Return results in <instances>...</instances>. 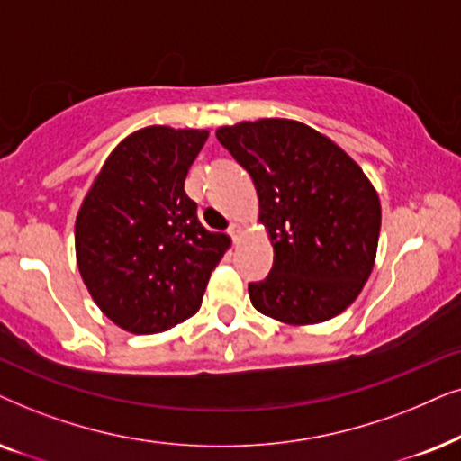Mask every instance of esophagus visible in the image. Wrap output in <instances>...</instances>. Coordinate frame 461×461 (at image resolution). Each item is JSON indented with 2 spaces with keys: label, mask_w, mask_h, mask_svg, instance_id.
<instances>
[{
  "label": "esophagus",
  "mask_w": 461,
  "mask_h": 461,
  "mask_svg": "<svg viewBox=\"0 0 461 461\" xmlns=\"http://www.w3.org/2000/svg\"><path fill=\"white\" fill-rule=\"evenodd\" d=\"M227 234H230L234 240H238L242 234V225L240 223H230V227H227Z\"/></svg>",
  "instance_id": "1"
}]
</instances>
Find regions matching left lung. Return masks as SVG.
Listing matches in <instances>:
<instances>
[{
	"label": "left lung",
	"mask_w": 461,
	"mask_h": 461,
	"mask_svg": "<svg viewBox=\"0 0 461 461\" xmlns=\"http://www.w3.org/2000/svg\"><path fill=\"white\" fill-rule=\"evenodd\" d=\"M219 143L250 175L274 244L255 310L288 324L341 314L369 278L382 206L363 170L333 140L293 120L223 126Z\"/></svg>",
	"instance_id": "8db88e82"
}]
</instances>
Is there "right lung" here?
Instances as JSON below:
<instances>
[{
	"label": "right lung",
	"mask_w": 461,
	"mask_h": 461,
	"mask_svg": "<svg viewBox=\"0 0 461 461\" xmlns=\"http://www.w3.org/2000/svg\"><path fill=\"white\" fill-rule=\"evenodd\" d=\"M206 131L149 126L112 151L76 221L84 285L109 321L137 335L200 310L230 238L208 231L185 176Z\"/></svg>",
	"instance_id": "1"
}]
</instances>
